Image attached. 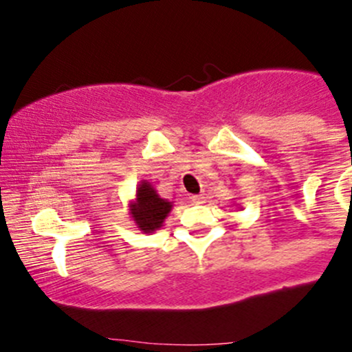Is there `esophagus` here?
<instances>
[{"label":"esophagus","mask_w":352,"mask_h":352,"mask_svg":"<svg viewBox=\"0 0 352 352\" xmlns=\"http://www.w3.org/2000/svg\"><path fill=\"white\" fill-rule=\"evenodd\" d=\"M190 201L194 202V204H202V202L206 201L204 194H197V196H190Z\"/></svg>","instance_id":"34e87169"}]
</instances>
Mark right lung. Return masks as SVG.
Segmentation results:
<instances>
[{"label":"right lung","instance_id":"right-lung-1","mask_svg":"<svg viewBox=\"0 0 352 352\" xmlns=\"http://www.w3.org/2000/svg\"><path fill=\"white\" fill-rule=\"evenodd\" d=\"M131 218L138 228L144 233H153L162 228L163 221L172 211V202L162 199L156 194L150 182H141L136 190V199L129 206Z\"/></svg>","mask_w":352,"mask_h":352}]
</instances>
